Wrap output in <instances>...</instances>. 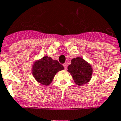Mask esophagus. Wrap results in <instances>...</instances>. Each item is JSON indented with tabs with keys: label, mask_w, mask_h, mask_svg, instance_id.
I'll return each mask as SVG.
<instances>
[{
	"label": "esophagus",
	"mask_w": 121,
	"mask_h": 121,
	"mask_svg": "<svg viewBox=\"0 0 121 121\" xmlns=\"http://www.w3.org/2000/svg\"><path fill=\"white\" fill-rule=\"evenodd\" d=\"M63 67H64V68H65V69H66L67 67V63H63Z\"/></svg>",
	"instance_id": "1"
}]
</instances>
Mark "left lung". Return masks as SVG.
Instances as JSON below:
<instances>
[{
  "mask_svg": "<svg viewBox=\"0 0 121 121\" xmlns=\"http://www.w3.org/2000/svg\"><path fill=\"white\" fill-rule=\"evenodd\" d=\"M67 69L75 82L78 86L88 82L92 78L93 72L92 66L81 57L72 59L71 63Z\"/></svg>",
  "mask_w": 121,
  "mask_h": 121,
  "instance_id": "left-lung-1",
  "label": "left lung"
}]
</instances>
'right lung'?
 Here are the masks:
<instances>
[{
	"label": "right lung",
	"instance_id": "right-lung-1",
	"mask_svg": "<svg viewBox=\"0 0 121 121\" xmlns=\"http://www.w3.org/2000/svg\"><path fill=\"white\" fill-rule=\"evenodd\" d=\"M63 69L64 67L58 61L45 56L35 61L32 67V73L37 82L48 86L52 82L55 75Z\"/></svg>",
	"mask_w": 121,
	"mask_h": 121
}]
</instances>
